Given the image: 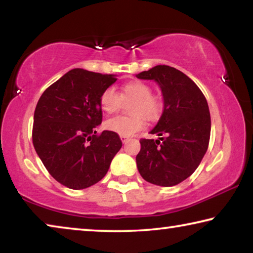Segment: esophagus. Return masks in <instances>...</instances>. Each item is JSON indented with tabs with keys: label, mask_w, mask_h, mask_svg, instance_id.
I'll return each instance as SVG.
<instances>
[{
	"label": "esophagus",
	"mask_w": 253,
	"mask_h": 253,
	"mask_svg": "<svg viewBox=\"0 0 253 253\" xmlns=\"http://www.w3.org/2000/svg\"><path fill=\"white\" fill-rule=\"evenodd\" d=\"M121 139H122V142H123V143H127L128 140H129V137H128V136L121 135Z\"/></svg>",
	"instance_id": "1"
}]
</instances>
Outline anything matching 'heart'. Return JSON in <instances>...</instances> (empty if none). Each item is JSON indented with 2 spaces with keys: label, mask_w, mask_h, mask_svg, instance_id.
<instances>
[{
  "label": "heart",
  "mask_w": 253,
  "mask_h": 253,
  "mask_svg": "<svg viewBox=\"0 0 253 253\" xmlns=\"http://www.w3.org/2000/svg\"><path fill=\"white\" fill-rule=\"evenodd\" d=\"M134 98L136 100L131 107V116H116L105 123L106 129L118 135L130 136L146 125L149 121L158 118L163 110V102L160 97L152 93L151 85L139 80L126 83L123 85L122 93L113 87L106 88L100 95V107L106 114H114L121 109L123 99Z\"/></svg>",
  "instance_id": "1"
}]
</instances>
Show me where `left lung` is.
<instances>
[{"label": "left lung", "mask_w": 253, "mask_h": 253, "mask_svg": "<svg viewBox=\"0 0 253 253\" xmlns=\"http://www.w3.org/2000/svg\"><path fill=\"white\" fill-rule=\"evenodd\" d=\"M155 80L164 98V110L151 134L160 139L142 138L136 156L142 177L160 186L177 185L198 169L208 151L211 116L203 92L182 71L156 66L136 75Z\"/></svg>", "instance_id": "8db88e82"}]
</instances>
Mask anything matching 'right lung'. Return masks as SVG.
<instances>
[{
    "mask_svg": "<svg viewBox=\"0 0 253 253\" xmlns=\"http://www.w3.org/2000/svg\"><path fill=\"white\" fill-rule=\"evenodd\" d=\"M117 80L72 69L44 90L34 110L32 142L51 176L72 190L100 181L122 148L118 134L96 128L102 121L101 92Z\"/></svg>",
    "mask_w": 253,
    "mask_h": 253,
    "instance_id": "1",
    "label": "right lung"
}]
</instances>
